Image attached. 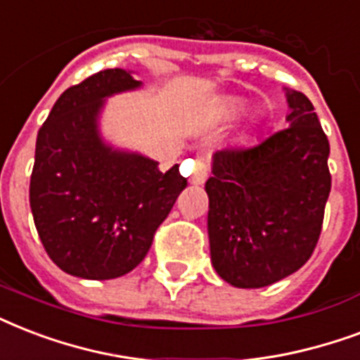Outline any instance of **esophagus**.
<instances>
[{"label":"esophagus","mask_w":360,"mask_h":360,"mask_svg":"<svg viewBox=\"0 0 360 360\" xmlns=\"http://www.w3.org/2000/svg\"><path fill=\"white\" fill-rule=\"evenodd\" d=\"M206 176H208V163L205 160H197L193 167V174H191V184H205Z\"/></svg>","instance_id":"obj_1"}]
</instances>
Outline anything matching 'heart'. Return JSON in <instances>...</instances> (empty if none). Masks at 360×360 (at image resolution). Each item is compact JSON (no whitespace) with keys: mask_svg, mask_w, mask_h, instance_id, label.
Wrapping results in <instances>:
<instances>
[{"mask_svg":"<svg viewBox=\"0 0 360 360\" xmlns=\"http://www.w3.org/2000/svg\"><path fill=\"white\" fill-rule=\"evenodd\" d=\"M244 110H246V101L240 99V97H231V99H227V103H225V112L229 114V116H238V114H242Z\"/></svg>","mask_w":360,"mask_h":360,"instance_id":"b5f03b06","label":"heart"}]
</instances>
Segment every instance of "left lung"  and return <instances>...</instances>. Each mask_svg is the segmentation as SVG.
<instances>
[{
	"label": "left lung",
	"instance_id": "obj_1",
	"mask_svg": "<svg viewBox=\"0 0 360 360\" xmlns=\"http://www.w3.org/2000/svg\"><path fill=\"white\" fill-rule=\"evenodd\" d=\"M285 97L289 127L252 148L216 152L205 184L212 264L242 289L297 272L321 235L330 146L310 99L287 88Z\"/></svg>",
	"mask_w": 360,
	"mask_h": 360
}]
</instances>
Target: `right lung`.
Listing matches in <instances>:
<instances>
[{"label":"right lung","instance_id":"obj_1","mask_svg":"<svg viewBox=\"0 0 360 360\" xmlns=\"http://www.w3.org/2000/svg\"><path fill=\"white\" fill-rule=\"evenodd\" d=\"M105 69L67 88L39 129L30 206L39 238L63 272L112 280L146 257L188 180L146 155L114 148L99 131L107 97L141 88Z\"/></svg>","mask_w":360,"mask_h":360}]
</instances>
